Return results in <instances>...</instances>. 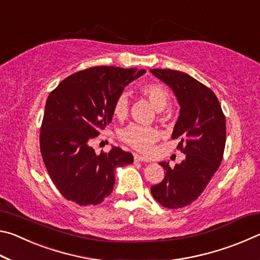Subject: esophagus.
<instances>
[{
  "instance_id": "obj_1",
  "label": "esophagus",
  "mask_w": 260,
  "mask_h": 260,
  "mask_svg": "<svg viewBox=\"0 0 260 260\" xmlns=\"http://www.w3.org/2000/svg\"><path fill=\"white\" fill-rule=\"evenodd\" d=\"M134 159H135V161H141V162H150V160H149L148 158L140 156V155H138V153H136V155H134Z\"/></svg>"
}]
</instances>
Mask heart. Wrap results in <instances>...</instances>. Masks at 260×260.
Returning a JSON list of instances; mask_svg holds the SVG:
<instances>
[{
	"instance_id": "obj_1",
	"label": "heart",
	"mask_w": 260,
	"mask_h": 260,
	"mask_svg": "<svg viewBox=\"0 0 260 260\" xmlns=\"http://www.w3.org/2000/svg\"><path fill=\"white\" fill-rule=\"evenodd\" d=\"M142 93L152 103L157 111H162L170 102V94L166 88L157 82L146 83L141 87ZM128 95L122 93L116 100L113 105V112L118 118H124L128 112ZM121 139L131 147L142 152L150 151L152 144L159 139V132L153 127L142 125H129L121 132Z\"/></svg>"
}]
</instances>
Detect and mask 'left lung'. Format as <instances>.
Instances as JSON below:
<instances>
[{"mask_svg":"<svg viewBox=\"0 0 260 260\" xmlns=\"http://www.w3.org/2000/svg\"><path fill=\"white\" fill-rule=\"evenodd\" d=\"M150 72L173 90L180 105L172 139L186 158L173 169L166 161L162 181L151 187L158 203L169 209L196 201L221 164L226 144V119L212 90L187 73L152 69Z\"/></svg>","mask_w":260,"mask_h":260,"instance_id":"obj_1","label":"left lung"}]
</instances>
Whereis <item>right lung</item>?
I'll return each mask as SVG.
<instances>
[{"label":"right lung","mask_w":260,"mask_h":260,"mask_svg":"<svg viewBox=\"0 0 260 260\" xmlns=\"http://www.w3.org/2000/svg\"><path fill=\"white\" fill-rule=\"evenodd\" d=\"M146 70L95 67L64 79L48 96L40 149L52 182L79 205L102 203L112 192L116 169L132 164L131 152L112 147L96 155L90 141L109 125L125 87Z\"/></svg>","instance_id":"right-lung-1"}]
</instances>
